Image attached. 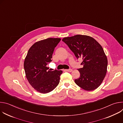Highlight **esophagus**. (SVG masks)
Segmentation results:
<instances>
[{"mask_svg": "<svg viewBox=\"0 0 123 123\" xmlns=\"http://www.w3.org/2000/svg\"><path fill=\"white\" fill-rule=\"evenodd\" d=\"M65 71L66 72H72L73 71V69H71V68H69V69H66Z\"/></svg>", "mask_w": 123, "mask_h": 123, "instance_id": "1", "label": "esophagus"}]
</instances>
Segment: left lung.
Returning <instances> with one entry per match:
<instances>
[{"label":"left lung","mask_w":123,"mask_h":123,"mask_svg":"<svg viewBox=\"0 0 123 123\" xmlns=\"http://www.w3.org/2000/svg\"><path fill=\"white\" fill-rule=\"evenodd\" d=\"M62 41L77 59H83L81 65L83 67L78 69L80 76L75 83L86 91L97 89L107 72L108 59L102 46L93 38L85 35L65 37Z\"/></svg>","instance_id":"obj_1"}]
</instances>
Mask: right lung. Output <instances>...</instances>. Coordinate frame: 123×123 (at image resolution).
<instances>
[{"mask_svg": "<svg viewBox=\"0 0 123 123\" xmlns=\"http://www.w3.org/2000/svg\"><path fill=\"white\" fill-rule=\"evenodd\" d=\"M61 39L49 38L35 43L29 49L24 63L26 76L37 92L47 93L53 91L60 82L62 71H49L47 65Z\"/></svg>", "mask_w": 123, "mask_h": 123, "instance_id": "add662e5", "label": "right lung"}]
</instances>
